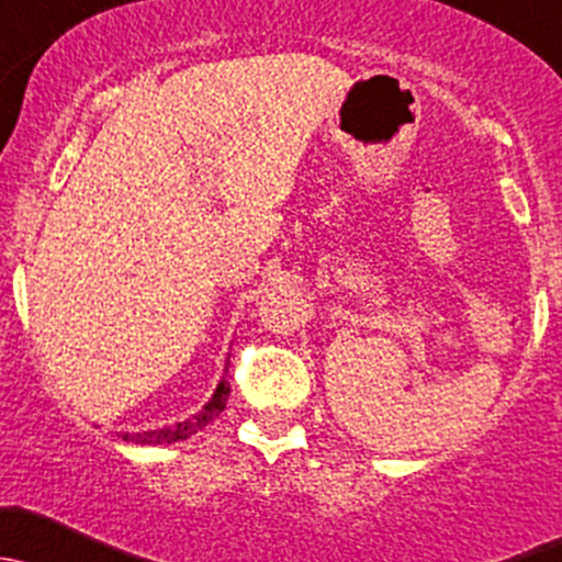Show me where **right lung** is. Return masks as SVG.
I'll return each mask as SVG.
<instances>
[{"instance_id": "right-lung-1", "label": "right lung", "mask_w": 562, "mask_h": 562, "mask_svg": "<svg viewBox=\"0 0 562 562\" xmlns=\"http://www.w3.org/2000/svg\"><path fill=\"white\" fill-rule=\"evenodd\" d=\"M227 397H229V381L222 379V384L216 386V392H213L211 403H207L205 408L200 411V414H194L192 419L187 422H178L176 427H161V430H148V432H121V438L124 441H135V443H148V447H159V443H172V441H183V438L194 436L196 430H202V427L207 425V422L216 419L218 414H222L224 406H227Z\"/></svg>"}]
</instances>
